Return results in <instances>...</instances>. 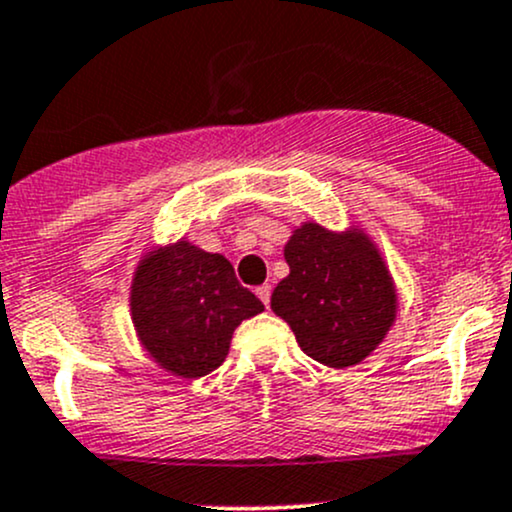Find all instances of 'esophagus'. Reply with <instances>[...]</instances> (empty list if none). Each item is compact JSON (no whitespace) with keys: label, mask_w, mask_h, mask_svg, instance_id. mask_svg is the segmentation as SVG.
Returning <instances> with one entry per match:
<instances>
[{"label":"esophagus","mask_w":512,"mask_h":512,"mask_svg":"<svg viewBox=\"0 0 512 512\" xmlns=\"http://www.w3.org/2000/svg\"><path fill=\"white\" fill-rule=\"evenodd\" d=\"M255 294L260 296V301L265 303V306H269V296H272V286H269V284H262V286H257V289H255Z\"/></svg>","instance_id":"34e87169"}]
</instances>
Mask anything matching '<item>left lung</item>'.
<instances>
[{
    "label": "left lung",
    "instance_id": "left-lung-1",
    "mask_svg": "<svg viewBox=\"0 0 512 512\" xmlns=\"http://www.w3.org/2000/svg\"><path fill=\"white\" fill-rule=\"evenodd\" d=\"M289 277L272 294V311L294 330L308 357L345 369L384 340L396 318V294L379 252L362 233L335 235L306 223L284 247Z\"/></svg>",
    "mask_w": 512,
    "mask_h": 512
}]
</instances>
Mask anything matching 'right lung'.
I'll return each mask as SVG.
<instances>
[{"mask_svg": "<svg viewBox=\"0 0 512 512\" xmlns=\"http://www.w3.org/2000/svg\"><path fill=\"white\" fill-rule=\"evenodd\" d=\"M131 311L145 350L177 376L196 379L221 367L240 320L265 306L226 257L182 240L140 262Z\"/></svg>", "mask_w": 512, "mask_h": 512, "instance_id": "1", "label": "right lung"}]
</instances>
